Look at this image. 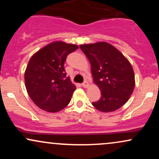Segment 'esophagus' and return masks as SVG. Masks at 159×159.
<instances>
[{"mask_svg": "<svg viewBox=\"0 0 159 159\" xmlns=\"http://www.w3.org/2000/svg\"><path fill=\"white\" fill-rule=\"evenodd\" d=\"M82 87H85V88H87V87H89V84H88V82H87V81H84L83 83H82Z\"/></svg>", "mask_w": 159, "mask_h": 159, "instance_id": "34e87169", "label": "esophagus"}]
</instances>
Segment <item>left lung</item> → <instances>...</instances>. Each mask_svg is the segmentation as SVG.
Masks as SVG:
<instances>
[{
  "label": "left lung",
  "instance_id": "1",
  "mask_svg": "<svg viewBox=\"0 0 159 159\" xmlns=\"http://www.w3.org/2000/svg\"><path fill=\"white\" fill-rule=\"evenodd\" d=\"M88 58L94 83L101 98L93 105L102 112H112L129 100L134 88V74L129 61L115 47L105 42L81 45Z\"/></svg>",
  "mask_w": 159,
  "mask_h": 159
}]
</instances>
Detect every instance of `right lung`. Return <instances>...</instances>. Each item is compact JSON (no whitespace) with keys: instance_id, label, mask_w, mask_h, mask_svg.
I'll use <instances>...</instances> for the list:
<instances>
[{"instance_id":"1","label":"right lung","mask_w":159,"mask_h":159,"mask_svg":"<svg viewBox=\"0 0 159 159\" xmlns=\"http://www.w3.org/2000/svg\"><path fill=\"white\" fill-rule=\"evenodd\" d=\"M78 46L54 42L34 54L28 62L25 81L29 96L39 108L61 111L70 102L76 87L64 69L66 57Z\"/></svg>"}]
</instances>
